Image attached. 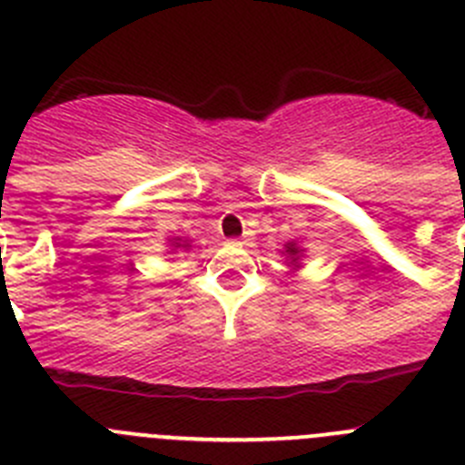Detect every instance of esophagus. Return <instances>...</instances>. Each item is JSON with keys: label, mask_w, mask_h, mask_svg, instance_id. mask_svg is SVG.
<instances>
[{"label": "esophagus", "mask_w": 465, "mask_h": 465, "mask_svg": "<svg viewBox=\"0 0 465 465\" xmlns=\"http://www.w3.org/2000/svg\"><path fill=\"white\" fill-rule=\"evenodd\" d=\"M246 242H249V237H240V240H235V244H246Z\"/></svg>", "instance_id": "esophagus-1"}]
</instances>
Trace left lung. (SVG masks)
Listing matches in <instances>:
<instances>
[{
	"label": "left lung",
	"mask_w": 465,
	"mask_h": 465,
	"mask_svg": "<svg viewBox=\"0 0 465 465\" xmlns=\"http://www.w3.org/2000/svg\"><path fill=\"white\" fill-rule=\"evenodd\" d=\"M286 252L291 253V256H298V249H295V244H289V249Z\"/></svg>",
	"instance_id": "1"
}]
</instances>
